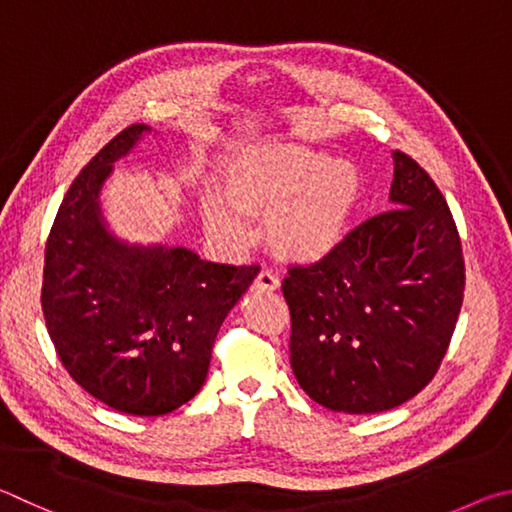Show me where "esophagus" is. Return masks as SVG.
I'll return each mask as SVG.
<instances>
[{"label": "esophagus", "mask_w": 512, "mask_h": 512, "mask_svg": "<svg viewBox=\"0 0 512 512\" xmlns=\"http://www.w3.org/2000/svg\"><path fill=\"white\" fill-rule=\"evenodd\" d=\"M279 288H281V281L276 279L272 272H267V270H263L261 274H258L256 281H254V290L256 292H276Z\"/></svg>", "instance_id": "1"}]
</instances>
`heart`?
Wrapping results in <instances>:
<instances>
[{
    "label": "heart",
    "mask_w": 512,
    "mask_h": 512,
    "mask_svg": "<svg viewBox=\"0 0 512 512\" xmlns=\"http://www.w3.org/2000/svg\"><path fill=\"white\" fill-rule=\"evenodd\" d=\"M220 191L206 200L215 236L245 245V218L265 220V240L279 261L315 267L333 258L351 233L362 200V173L351 159L292 141L258 139L224 159Z\"/></svg>",
    "instance_id": "heart-1"
}]
</instances>
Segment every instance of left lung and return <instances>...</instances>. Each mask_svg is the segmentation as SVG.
I'll use <instances>...</instances> for the list:
<instances>
[{
  "instance_id": "obj_1",
  "label": "left lung",
  "mask_w": 512,
  "mask_h": 512,
  "mask_svg": "<svg viewBox=\"0 0 512 512\" xmlns=\"http://www.w3.org/2000/svg\"><path fill=\"white\" fill-rule=\"evenodd\" d=\"M391 211L348 233L344 247L283 281L294 378L321 407L378 414L423 391L459 319L465 267L443 193L393 152Z\"/></svg>"
}]
</instances>
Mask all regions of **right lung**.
I'll list each match as a JSON object with an SVG mask.
<instances>
[{
	"label": "right lung",
	"mask_w": 512,
	"mask_h": 512,
	"mask_svg": "<svg viewBox=\"0 0 512 512\" xmlns=\"http://www.w3.org/2000/svg\"><path fill=\"white\" fill-rule=\"evenodd\" d=\"M150 132L130 125L80 170L44 251L42 312L62 366L130 416L170 414L202 389L222 321L261 272L110 229L103 186Z\"/></svg>",
	"instance_id": "1"
}]
</instances>
